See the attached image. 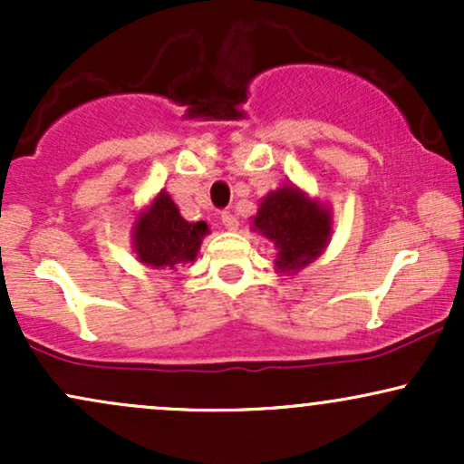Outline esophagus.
Listing matches in <instances>:
<instances>
[{
  "instance_id": "esophagus-1",
  "label": "esophagus",
  "mask_w": 464,
  "mask_h": 464,
  "mask_svg": "<svg viewBox=\"0 0 464 464\" xmlns=\"http://www.w3.org/2000/svg\"><path fill=\"white\" fill-rule=\"evenodd\" d=\"M220 220H222V225H225V228H228V231H236L237 228V218L231 214V211H222V216H220Z\"/></svg>"
}]
</instances>
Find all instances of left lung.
<instances>
[{"label":"left lung","instance_id":"left-lung-1","mask_svg":"<svg viewBox=\"0 0 464 464\" xmlns=\"http://www.w3.org/2000/svg\"><path fill=\"white\" fill-rule=\"evenodd\" d=\"M253 231L275 244L279 273H299L312 264L332 236V214L295 185L270 191L253 218Z\"/></svg>","mask_w":464,"mask_h":464}]
</instances>
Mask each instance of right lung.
<instances>
[{"mask_svg":"<svg viewBox=\"0 0 464 464\" xmlns=\"http://www.w3.org/2000/svg\"><path fill=\"white\" fill-rule=\"evenodd\" d=\"M209 233L205 222H188L168 191H159L148 209L137 216L132 227V248L143 266L177 270L194 262L202 237Z\"/></svg>","mask_w":464,"mask_h":464,"instance_id":"obj_1","label":"right lung"}]
</instances>
